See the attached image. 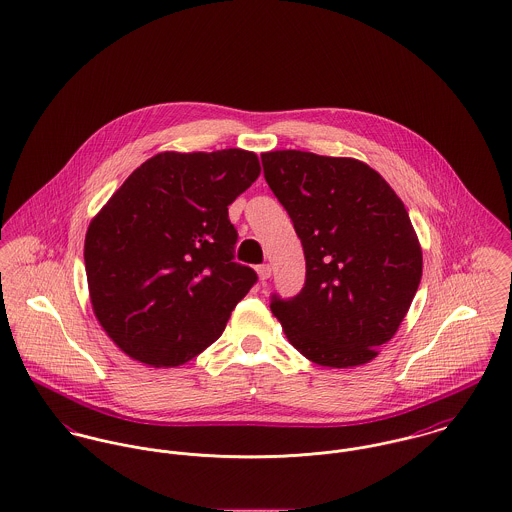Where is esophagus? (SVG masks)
I'll use <instances>...</instances> for the list:
<instances>
[{
  "mask_svg": "<svg viewBox=\"0 0 512 512\" xmlns=\"http://www.w3.org/2000/svg\"><path fill=\"white\" fill-rule=\"evenodd\" d=\"M256 272H258V278L266 281V279H270V276H272V266L270 264H262V266L256 268Z\"/></svg>",
  "mask_w": 512,
  "mask_h": 512,
  "instance_id": "esophagus-1",
  "label": "esophagus"
}]
</instances>
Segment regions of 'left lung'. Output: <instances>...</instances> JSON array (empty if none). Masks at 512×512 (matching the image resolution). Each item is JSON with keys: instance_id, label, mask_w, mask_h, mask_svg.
Returning a JSON list of instances; mask_svg holds the SVG:
<instances>
[{"instance_id": "obj_1", "label": "left lung", "mask_w": 512, "mask_h": 512, "mask_svg": "<svg viewBox=\"0 0 512 512\" xmlns=\"http://www.w3.org/2000/svg\"><path fill=\"white\" fill-rule=\"evenodd\" d=\"M262 164L307 264L301 293L270 303L289 344L323 368L372 362L409 313L422 278V248L405 203L356 158L272 150Z\"/></svg>"}]
</instances>
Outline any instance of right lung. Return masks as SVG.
<instances>
[{
	"label": "right lung",
	"instance_id": "1",
	"mask_svg": "<svg viewBox=\"0 0 512 512\" xmlns=\"http://www.w3.org/2000/svg\"><path fill=\"white\" fill-rule=\"evenodd\" d=\"M258 176L250 150H166L93 217L84 242L93 315L129 358L176 368L223 334L256 283L233 262L229 205Z\"/></svg>",
	"mask_w": 512,
	"mask_h": 512
}]
</instances>
